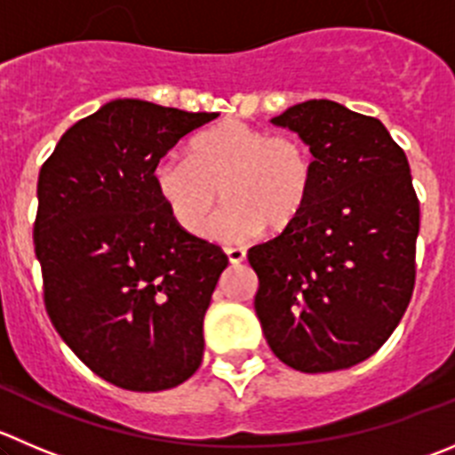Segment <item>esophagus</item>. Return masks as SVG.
Masks as SVG:
<instances>
[{
    "instance_id": "obj_1",
    "label": "esophagus",
    "mask_w": 455,
    "mask_h": 455,
    "mask_svg": "<svg viewBox=\"0 0 455 455\" xmlns=\"http://www.w3.org/2000/svg\"><path fill=\"white\" fill-rule=\"evenodd\" d=\"M227 256L231 265H240V262L247 260V251L242 247H227Z\"/></svg>"
}]
</instances>
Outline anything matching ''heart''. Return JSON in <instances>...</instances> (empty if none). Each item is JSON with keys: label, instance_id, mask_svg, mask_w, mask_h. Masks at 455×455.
Returning a JSON list of instances; mask_svg holds the SVG:
<instances>
[{"label": "heart", "instance_id": "1", "mask_svg": "<svg viewBox=\"0 0 455 455\" xmlns=\"http://www.w3.org/2000/svg\"><path fill=\"white\" fill-rule=\"evenodd\" d=\"M152 184L170 218L188 233H199L224 195L228 204L204 233L242 242L267 224L285 231L300 218L312 195L314 159L299 137L222 121L193 137L188 156L161 159Z\"/></svg>", "mask_w": 455, "mask_h": 455}]
</instances>
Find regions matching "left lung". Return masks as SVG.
Here are the masks:
<instances>
[{"instance_id":"1","label":"left lung","mask_w":455,"mask_h":455,"mask_svg":"<svg viewBox=\"0 0 455 455\" xmlns=\"http://www.w3.org/2000/svg\"><path fill=\"white\" fill-rule=\"evenodd\" d=\"M314 156V186L290 228L249 249L256 314L271 352L300 372H332L375 355L415 287L419 202L409 159L381 121L334 100L271 118Z\"/></svg>"}]
</instances>
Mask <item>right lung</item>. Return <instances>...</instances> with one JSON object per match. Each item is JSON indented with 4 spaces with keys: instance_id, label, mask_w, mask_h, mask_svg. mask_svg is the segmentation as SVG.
<instances>
[{
    "instance_id": "add662e5",
    "label": "right lung",
    "mask_w": 455,
    "mask_h": 455,
    "mask_svg": "<svg viewBox=\"0 0 455 455\" xmlns=\"http://www.w3.org/2000/svg\"><path fill=\"white\" fill-rule=\"evenodd\" d=\"M213 118L112 100L62 134L37 177L46 314L80 362L118 388H175L202 363L204 314L228 258L170 218L152 170Z\"/></svg>"
}]
</instances>
